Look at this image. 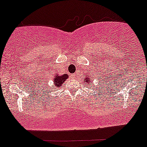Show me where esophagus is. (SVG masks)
Segmentation results:
<instances>
[{
	"instance_id": "1",
	"label": "esophagus",
	"mask_w": 147,
	"mask_h": 147,
	"mask_svg": "<svg viewBox=\"0 0 147 147\" xmlns=\"http://www.w3.org/2000/svg\"><path fill=\"white\" fill-rule=\"evenodd\" d=\"M71 77H72L73 79H75L76 77H77V73H74V74H72V75H71Z\"/></svg>"
}]
</instances>
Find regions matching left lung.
Listing matches in <instances>:
<instances>
[{"label":"left lung","mask_w":147,"mask_h":147,"mask_svg":"<svg viewBox=\"0 0 147 147\" xmlns=\"http://www.w3.org/2000/svg\"><path fill=\"white\" fill-rule=\"evenodd\" d=\"M98 79H99V78H98ZM98 80H99V79H98ZM84 84L86 85V87L88 88H89V86H90V85L92 84L91 79H90L89 77H88V75H86V77H85V79H84ZM90 87L92 88V86H90ZM98 88H99V89H100V86H98ZM93 89H94V88H93ZM99 89H98V91L100 90Z\"/></svg>","instance_id":"obj_1"}]
</instances>
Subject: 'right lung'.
I'll use <instances>...</instances> for the list:
<instances>
[{
  "mask_svg": "<svg viewBox=\"0 0 147 147\" xmlns=\"http://www.w3.org/2000/svg\"><path fill=\"white\" fill-rule=\"evenodd\" d=\"M68 78V75H67V74H64V75H59L55 73V75L53 76V84H54L53 85L55 86V88H51L50 87L49 88H50L51 91L57 90V89H59L60 86H61V85L64 83V81H66Z\"/></svg>",
  "mask_w": 147,
  "mask_h": 147,
  "instance_id": "right-lung-1",
  "label": "right lung"
}]
</instances>
